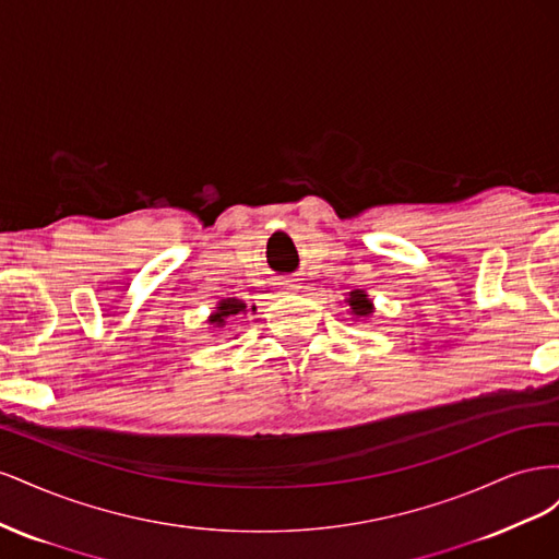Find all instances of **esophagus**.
<instances>
[{
    "instance_id": "1",
    "label": "esophagus",
    "mask_w": 559,
    "mask_h": 559,
    "mask_svg": "<svg viewBox=\"0 0 559 559\" xmlns=\"http://www.w3.org/2000/svg\"><path fill=\"white\" fill-rule=\"evenodd\" d=\"M277 284H280L282 292H296L298 289V282L292 280V277H282Z\"/></svg>"
}]
</instances>
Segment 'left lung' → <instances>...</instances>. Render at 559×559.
I'll return each mask as SVG.
<instances>
[{
	"mask_svg": "<svg viewBox=\"0 0 559 559\" xmlns=\"http://www.w3.org/2000/svg\"><path fill=\"white\" fill-rule=\"evenodd\" d=\"M349 308H352V312L357 314V317H368L370 312H373V306H370V300L366 298V294L364 292H352L349 294Z\"/></svg>",
	"mask_w": 559,
	"mask_h": 559,
	"instance_id": "1",
	"label": "left lung"
}]
</instances>
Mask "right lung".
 <instances>
[{
    "label": "right lung",
    "mask_w": 559,
    "mask_h": 559,
    "mask_svg": "<svg viewBox=\"0 0 559 559\" xmlns=\"http://www.w3.org/2000/svg\"><path fill=\"white\" fill-rule=\"evenodd\" d=\"M247 312V306L242 300H238V298H228V300H222V306L216 308V312L212 314V324H216V326H224V324H228V319L230 317H238V314H245Z\"/></svg>",
    "instance_id": "add662e5"
}]
</instances>
